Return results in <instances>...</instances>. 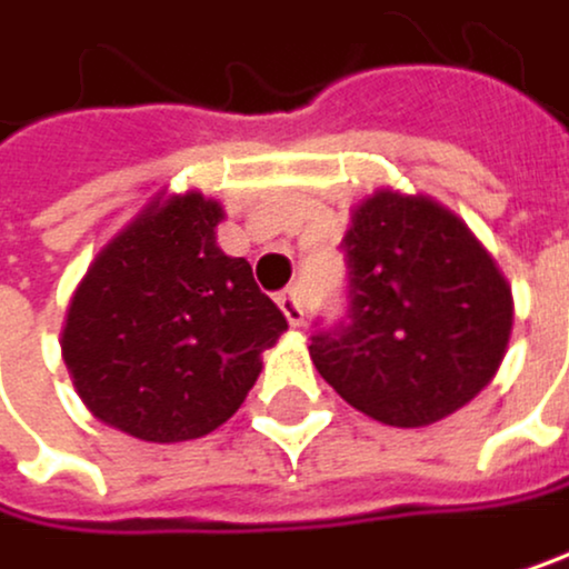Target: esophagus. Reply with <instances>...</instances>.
I'll return each instance as SVG.
<instances>
[{
    "instance_id": "esophagus-1",
    "label": "esophagus",
    "mask_w": 569,
    "mask_h": 569,
    "mask_svg": "<svg viewBox=\"0 0 569 569\" xmlns=\"http://www.w3.org/2000/svg\"><path fill=\"white\" fill-rule=\"evenodd\" d=\"M276 300H279V310L287 313V321L293 328H300L303 325V287H287Z\"/></svg>"
}]
</instances>
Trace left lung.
<instances>
[{"label":"left lung","mask_w":569,"mask_h":569,"mask_svg":"<svg viewBox=\"0 0 569 569\" xmlns=\"http://www.w3.org/2000/svg\"><path fill=\"white\" fill-rule=\"evenodd\" d=\"M346 318L318 328L310 359L356 411L421 428L473 400L511 335V290L456 213L380 189L341 241Z\"/></svg>","instance_id":"left-lung-1"}]
</instances>
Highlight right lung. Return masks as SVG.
I'll list each match as a JSON object with an SVG mask.
<instances>
[{
    "label": "right lung",
    "instance_id": "right-lung-1",
    "mask_svg": "<svg viewBox=\"0 0 569 569\" xmlns=\"http://www.w3.org/2000/svg\"><path fill=\"white\" fill-rule=\"evenodd\" d=\"M220 217L200 192L148 207L71 297L61 352L74 387L99 421L133 439L210 436L287 331L251 266L217 248Z\"/></svg>",
    "mask_w": 569,
    "mask_h": 569
}]
</instances>
